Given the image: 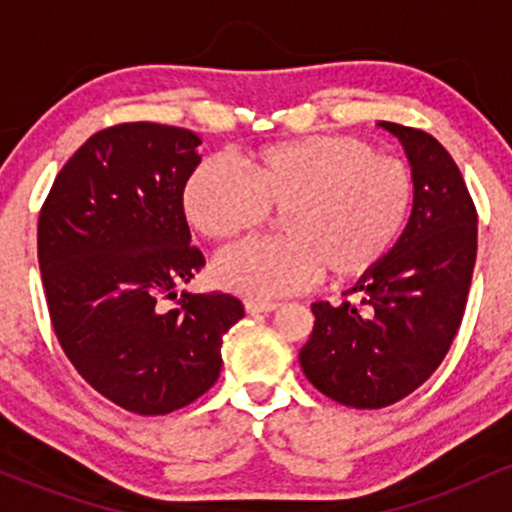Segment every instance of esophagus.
I'll list each match as a JSON object with an SVG mask.
<instances>
[{"mask_svg":"<svg viewBox=\"0 0 512 512\" xmlns=\"http://www.w3.org/2000/svg\"><path fill=\"white\" fill-rule=\"evenodd\" d=\"M279 308V303L274 301H245V313L248 315H260V313H272Z\"/></svg>","mask_w":512,"mask_h":512,"instance_id":"obj_1","label":"esophagus"}]
</instances>
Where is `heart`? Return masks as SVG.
Instances as JSON below:
<instances>
[{
	"mask_svg": "<svg viewBox=\"0 0 512 512\" xmlns=\"http://www.w3.org/2000/svg\"><path fill=\"white\" fill-rule=\"evenodd\" d=\"M411 204L407 163L346 134L264 146L250 158V175L211 156L182 190L187 221L214 243H233L269 211L279 214L281 238L223 252L211 267L223 289L255 298L301 291L320 274L330 284L363 279L397 243Z\"/></svg>",
	"mask_w": 512,
	"mask_h": 512,
	"instance_id": "b5f03b06",
	"label": "heart"
}]
</instances>
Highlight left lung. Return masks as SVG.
<instances>
[{
	"mask_svg": "<svg viewBox=\"0 0 512 512\" xmlns=\"http://www.w3.org/2000/svg\"><path fill=\"white\" fill-rule=\"evenodd\" d=\"M409 158L414 207L395 248L344 296L313 303L305 378L354 409H383L424 385L455 339L477 262V209L460 168L424 129L380 122Z\"/></svg>",
	"mask_w": 512,
	"mask_h": 512,
	"instance_id": "left-lung-1",
	"label": "left lung"
}]
</instances>
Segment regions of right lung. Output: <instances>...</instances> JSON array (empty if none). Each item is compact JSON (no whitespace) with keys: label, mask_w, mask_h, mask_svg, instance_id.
I'll list each match as a JSON object with an SVG mask.
<instances>
[{"label":"right lung","mask_w":512,"mask_h":512,"mask_svg":"<svg viewBox=\"0 0 512 512\" xmlns=\"http://www.w3.org/2000/svg\"><path fill=\"white\" fill-rule=\"evenodd\" d=\"M202 139L182 127L101 129L57 173L38 219L52 327L81 378L117 407L170 414L221 373L223 334L245 315L228 293L182 291L204 257L182 190Z\"/></svg>","instance_id":"right-lung-1"}]
</instances>
